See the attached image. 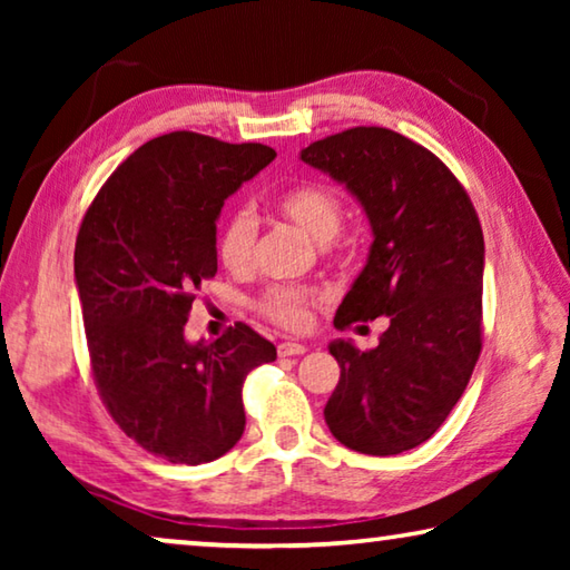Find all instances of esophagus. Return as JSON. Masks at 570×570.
Listing matches in <instances>:
<instances>
[{
  "mask_svg": "<svg viewBox=\"0 0 570 570\" xmlns=\"http://www.w3.org/2000/svg\"><path fill=\"white\" fill-rule=\"evenodd\" d=\"M304 352H306V346L298 344V342H282V344H278V356H298Z\"/></svg>",
  "mask_w": 570,
  "mask_h": 570,
  "instance_id": "esophagus-1",
  "label": "esophagus"
}]
</instances>
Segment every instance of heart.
I'll return each mask as SVG.
<instances>
[{"mask_svg": "<svg viewBox=\"0 0 570 570\" xmlns=\"http://www.w3.org/2000/svg\"><path fill=\"white\" fill-rule=\"evenodd\" d=\"M274 208L292 220L314 240H330L342 226L344 204L332 186L320 180H304L282 190ZM256 224L248 210H234L218 228L216 254L228 272H246L254 258ZM324 302V294L314 286L274 284L258 298V312L288 332H302L312 324V312Z\"/></svg>", "mask_w": 570, "mask_h": 570, "instance_id": "b5f03b06", "label": "heart"}]
</instances>
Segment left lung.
I'll return each mask as SVG.
<instances>
[{"label": "left lung", "mask_w": 570, "mask_h": 570, "mask_svg": "<svg viewBox=\"0 0 570 570\" xmlns=\"http://www.w3.org/2000/svg\"><path fill=\"white\" fill-rule=\"evenodd\" d=\"M302 160L352 190L374 236L334 326L390 320L374 350L330 344L342 374L324 420L344 448L400 455L435 435L475 370L485 266L480 218L445 163L390 128L326 135Z\"/></svg>", "instance_id": "obj_1"}]
</instances>
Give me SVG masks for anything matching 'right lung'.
Segmentation results:
<instances>
[{"instance_id": "1", "label": "right lung", "mask_w": 570, "mask_h": 570, "mask_svg": "<svg viewBox=\"0 0 570 570\" xmlns=\"http://www.w3.org/2000/svg\"><path fill=\"white\" fill-rule=\"evenodd\" d=\"M274 158L262 142L160 135L115 168L82 218L75 282L95 387L150 455L178 465L226 455L246 428V374L276 360L240 322L216 342L183 336L196 288L218 272L224 200Z\"/></svg>"}]
</instances>
